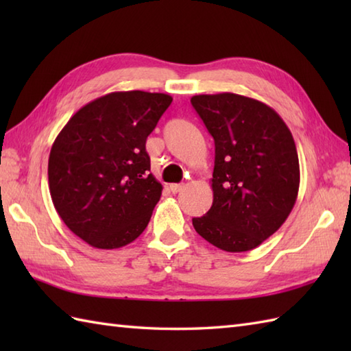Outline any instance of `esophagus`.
Listing matches in <instances>:
<instances>
[{"mask_svg": "<svg viewBox=\"0 0 351 351\" xmlns=\"http://www.w3.org/2000/svg\"><path fill=\"white\" fill-rule=\"evenodd\" d=\"M169 189L171 193H180L184 189V185L182 184H170Z\"/></svg>", "mask_w": 351, "mask_h": 351, "instance_id": "34e87169", "label": "esophagus"}]
</instances>
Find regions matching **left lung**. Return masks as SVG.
Listing matches in <instances>:
<instances>
[{"label":"left lung","mask_w":351,"mask_h":351,"mask_svg":"<svg viewBox=\"0 0 351 351\" xmlns=\"http://www.w3.org/2000/svg\"><path fill=\"white\" fill-rule=\"evenodd\" d=\"M191 106L215 145L213 205L196 232L225 252H247L278 230L300 185L293 134L267 104L237 93L196 95Z\"/></svg>","instance_id":"1"}]
</instances>
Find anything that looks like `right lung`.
<instances>
[{
  "mask_svg": "<svg viewBox=\"0 0 351 351\" xmlns=\"http://www.w3.org/2000/svg\"><path fill=\"white\" fill-rule=\"evenodd\" d=\"M171 96L113 92L73 114L51 147L48 181L64 225L96 249H119L146 229L162 185L146 138Z\"/></svg>",
  "mask_w": 351,
  "mask_h": 351,
  "instance_id": "add662e5",
  "label": "right lung"
}]
</instances>
